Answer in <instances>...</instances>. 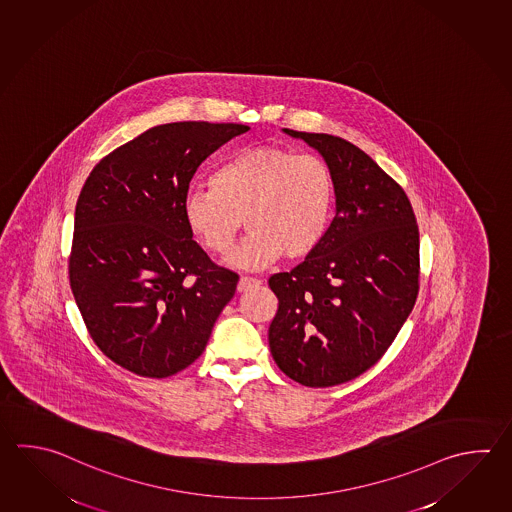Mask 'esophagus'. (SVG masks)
Masks as SVG:
<instances>
[{
    "label": "esophagus",
    "instance_id": "obj_1",
    "mask_svg": "<svg viewBox=\"0 0 512 512\" xmlns=\"http://www.w3.org/2000/svg\"><path fill=\"white\" fill-rule=\"evenodd\" d=\"M259 284H261V281H259V279H255V277H240L237 290H239V292H248L251 288L259 286Z\"/></svg>",
    "mask_w": 512,
    "mask_h": 512
}]
</instances>
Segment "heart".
Masks as SVG:
<instances>
[{
    "label": "heart",
    "mask_w": 512,
    "mask_h": 512,
    "mask_svg": "<svg viewBox=\"0 0 512 512\" xmlns=\"http://www.w3.org/2000/svg\"><path fill=\"white\" fill-rule=\"evenodd\" d=\"M334 202V175L323 158L290 147L250 146L224 158L209 186L188 189L182 217L191 235L219 255L230 250L244 222L250 233L230 264L261 270L282 255H312L328 231Z\"/></svg>",
    "instance_id": "obj_1"
}]
</instances>
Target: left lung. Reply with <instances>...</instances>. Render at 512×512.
I'll use <instances>...</instances> for the list:
<instances>
[{"instance_id":"8db88e82","label":"left lung","mask_w":512,"mask_h":512,"mask_svg":"<svg viewBox=\"0 0 512 512\" xmlns=\"http://www.w3.org/2000/svg\"><path fill=\"white\" fill-rule=\"evenodd\" d=\"M282 131L332 169L335 217L312 255L268 281L279 299L270 350L301 385H341L376 365L416 304L418 224L405 191L365 151L339 136Z\"/></svg>"}]
</instances>
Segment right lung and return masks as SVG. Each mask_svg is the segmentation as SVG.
Listing matches in <instances>:
<instances>
[{
  "instance_id": "obj_1",
  "label": "right lung",
  "mask_w": 512,
  "mask_h": 512,
  "mask_svg": "<svg viewBox=\"0 0 512 512\" xmlns=\"http://www.w3.org/2000/svg\"><path fill=\"white\" fill-rule=\"evenodd\" d=\"M242 124L151 127L102 158L74 211L69 281L96 346L136 376L169 377L208 345L239 275L193 240L182 200Z\"/></svg>"
}]
</instances>
